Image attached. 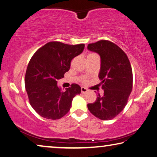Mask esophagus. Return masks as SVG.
<instances>
[{"instance_id":"34e87169","label":"esophagus","mask_w":157,"mask_h":157,"mask_svg":"<svg viewBox=\"0 0 157 157\" xmlns=\"http://www.w3.org/2000/svg\"><path fill=\"white\" fill-rule=\"evenodd\" d=\"M87 91H88V90H87V88H86V87H81V92L83 93V94H85V93L87 92Z\"/></svg>"}]
</instances>
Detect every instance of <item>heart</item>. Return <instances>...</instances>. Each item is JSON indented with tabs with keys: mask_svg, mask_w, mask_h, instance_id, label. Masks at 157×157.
Masks as SVG:
<instances>
[{
	"mask_svg": "<svg viewBox=\"0 0 157 157\" xmlns=\"http://www.w3.org/2000/svg\"><path fill=\"white\" fill-rule=\"evenodd\" d=\"M86 78H83V80H82V81H83V82H85V81H86Z\"/></svg>",
	"mask_w": 157,
	"mask_h": 157,
	"instance_id": "b5f03b06",
	"label": "heart"
}]
</instances>
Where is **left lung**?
<instances>
[{"label":"left lung","instance_id":"left-lung-1","mask_svg":"<svg viewBox=\"0 0 157 157\" xmlns=\"http://www.w3.org/2000/svg\"><path fill=\"white\" fill-rule=\"evenodd\" d=\"M87 49L99 54L98 74L103 94H98L94 103L87 104L91 113L101 120H111L121 112L132 90V70L127 55L116 44L101 40L87 45Z\"/></svg>","mask_w":157,"mask_h":157}]
</instances>
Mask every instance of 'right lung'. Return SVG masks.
Here are the masks:
<instances>
[{
    "label": "right lung",
    "instance_id": "1",
    "mask_svg": "<svg viewBox=\"0 0 157 157\" xmlns=\"http://www.w3.org/2000/svg\"><path fill=\"white\" fill-rule=\"evenodd\" d=\"M84 44L70 45L58 41L49 42L33 55L27 65L25 85L33 109L43 118L56 120L70 109L73 98L81 88L73 83L61 91L57 81L70 70L71 61L81 54Z\"/></svg>",
    "mask_w": 157,
    "mask_h": 157
}]
</instances>
